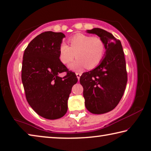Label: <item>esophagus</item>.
<instances>
[{
    "label": "esophagus",
    "mask_w": 151,
    "mask_h": 151,
    "mask_svg": "<svg viewBox=\"0 0 151 151\" xmlns=\"http://www.w3.org/2000/svg\"><path fill=\"white\" fill-rule=\"evenodd\" d=\"M76 76H77V78H78V80H80V76H81V73H76Z\"/></svg>",
    "instance_id": "1"
}]
</instances>
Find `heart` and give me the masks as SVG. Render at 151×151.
<instances>
[{
	"label": "heart",
	"mask_w": 151,
	"mask_h": 151,
	"mask_svg": "<svg viewBox=\"0 0 151 151\" xmlns=\"http://www.w3.org/2000/svg\"><path fill=\"white\" fill-rule=\"evenodd\" d=\"M69 43L70 47L64 42L60 44L59 58L61 63L68 65L76 55L78 59L69 66L71 70L80 71L86 67L93 69L102 61L105 46L98 37L78 33L69 39Z\"/></svg>",
	"instance_id": "obj_1"
}]
</instances>
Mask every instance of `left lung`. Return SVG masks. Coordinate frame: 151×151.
I'll return each mask as SVG.
<instances>
[{
  "instance_id": "obj_1",
  "label": "left lung",
  "mask_w": 151,
  "mask_h": 151,
  "mask_svg": "<svg viewBox=\"0 0 151 151\" xmlns=\"http://www.w3.org/2000/svg\"><path fill=\"white\" fill-rule=\"evenodd\" d=\"M87 33L100 37L106 49L100 64L93 70L83 73L80 80L87 110L101 114L112 110L124 94L127 83L124 53L120 41L109 32L94 28Z\"/></svg>"
}]
</instances>
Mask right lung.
<instances>
[{
    "label": "right lung",
    "instance_id": "obj_1",
    "mask_svg": "<svg viewBox=\"0 0 151 151\" xmlns=\"http://www.w3.org/2000/svg\"><path fill=\"white\" fill-rule=\"evenodd\" d=\"M65 37L62 33L44 32L29 43L23 54L21 79L27 100L46 119L65 114L71 88L78 81L75 73L68 71L59 60V46ZM64 71L66 76L59 77Z\"/></svg>",
    "mask_w": 151,
    "mask_h": 151
}]
</instances>
